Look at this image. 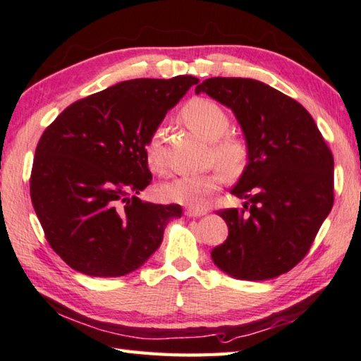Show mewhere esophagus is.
Segmentation results:
<instances>
[{
	"label": "esophagus",
	"instance_id": "34e87169",
	"mask_svg": "<svg viewBox=\"0 0 361 361\" xmlns=\"http://www.w3.org/2000/svg\"><path fill=\"white\" fill-rule=\"evenodd\" d=\"M205 213H207V210H196V209H185V215L188 218H200V216H204Z\"/></svg>",
	"mask_w": 361,
	"mask_h": 361
}]
</instances>
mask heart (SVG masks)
Instances as JSON below:
<instances>
[{
	"instance_id": "heart-1",
	"label": "heart",
	"mask_w": 361,
	"mask_h": 361,
	"mask_svg": "<svg viewBox=\"0 0 361 361\" xmlns=\"http://www.w3.org/2000/svg\"><path fill=\"white\" fill-rule=\"evenodd\" d=\"M183 124L210 142L209 159L218 166L202 174H187L161 185L164 200L185 205L188 209L204 210L210 197L223 187L224 173L237 179L251 165L252 148L245 135L229 132L231 116L226 110L209 98L196 97L188 99L179 110ZM145 157L152 171L164 173L166 164L161 151L160 134L156 132L145 145Z\"/></svg>"
}]
</instances>
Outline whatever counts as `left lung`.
Listing matches in <instances>:
<instances>
[{
  "instance_id": "1",
  "label": "left lung",
  "mask_w": 361,
  "mask_h": 361,
  "mask_svg": "<svg viewBox=\"0 0 361 361\" xmlns=\"http://www.w3.org/2000/svg\"><path fill=\"white\" fill-rule=\"evenodd\" d=\"M196 93L232 109L252 159L232 195L241 209L218 210L229 237L212 251L235 279L267 281L304 259L334 205V156L302 104L255 79L210 78Z\"/></svg>"
}]
</instances>
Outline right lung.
<instances>
[{"instance_id":"right-lung-1","label":"right lung","mask_w":361,"mask_h":361,"mask_svg":"<svg viewBox=\"0 0 361 361\" xmlns=\"http://www.w3.org/2000/svg\"><path fill=\"white\" fill-rule=\"evenodd\" d=\"M195 76L130 79L68 106L35 148L29 190L53 251L79 273L120 277L157 251L180 205L143 202L145 145Z\"/></svg>"}]
</instances>
